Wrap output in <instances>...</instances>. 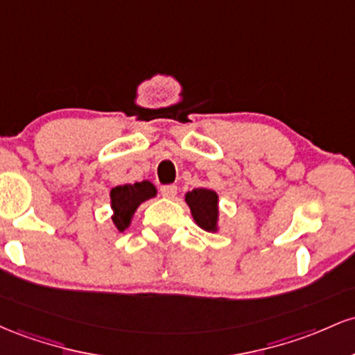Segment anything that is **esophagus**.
<instances>
[{"instance_id": "esophagus-1", "label": "esophagus", "mask_w": 355, "mask_h": 355, "mask_svg": "<svg viewBox=\"0 0 355 355\" xmlns=\"http://www.w3.org/2000/svg\"><path fill=\"white\" fill-rule=\"evenodd\" d=\"M161 194L167 199H173L178 194V186H174V184L161 186Z\"/></svg>"}]
</instances>
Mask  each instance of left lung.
<instances>
[{"instance_id": "1", "label": "left lung", "mask_w": 355, "mask_h": 355, "mask_svg": "<svg viewBox=\"0 0 355 355\" xmlns=\"http://www.w3.org/2000/svg\"><path fill=\"white\" fill-rule=\"evenodd\" d=\"M186 202H188L191 214L199 228L209 233L218 231V194L206 188H198L186 193Z\"/></svg>"}]
</instances>
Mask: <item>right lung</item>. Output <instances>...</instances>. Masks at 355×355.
<instances>
[{"label": "right lung", "mask_w": 355, "mask_h": 355, "mask_svg": "<svg viewBox=\"0 0 355 355\" xmlns=\"http://www.w3.org/2000/svg\"><path fill=\"white\" fill-rule=\"evenodd\" d=\"M157 194L156 186L149 181L134 182V184L115 186L110 191V206H112V221L115 228L124 231L129 228L130 220H132L135 209Z\"/></svg>", "instance_id": "1"}]
</instances>
